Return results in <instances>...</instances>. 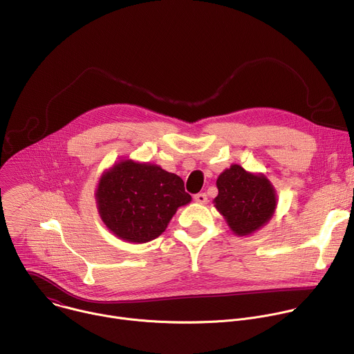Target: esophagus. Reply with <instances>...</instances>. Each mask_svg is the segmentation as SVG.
Returning a JSON list of instances; mask_svg holds the SVG:
<instances>
[{
  "mask_svg": "<svg viewBox=\"0 0 354 354\" xmlns=\"http://www.w3.org/2000/svg\"><path fill=\"white\" fill-rule=\"evenodd\" d=\"M193 198H194V201H197V203H200V205L207 203V194L206 193H197V194L193 196Z\"/></svg>",
  "mask_w": 354,
  "mask_h": 354,
  "instance_id": "1",
  "label": "esophagus"
}]
</instances>
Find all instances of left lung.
<instances>
[{
    "label": "left lung",
    "mask_w": 354,
    "mask_h": 354,
    "mask_svg": "<svg viewBox=\"0 0 354 354\" xmlns=\"http://www.w3.org/2000/svg\"><path fill=\"white\" fill-rule=\"evenodd\" d=\"M217 210L236 235H248L266 224L276 209V193L265 176L252 175L239 165L217 179Z\"/></svg>",
    "instance_id": "obj_1"
}]
</instances>
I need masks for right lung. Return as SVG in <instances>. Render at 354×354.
Wrapping results in <instances>:
<instances>
[{"label":"right lung","mask_w":354,"mask_h":354,"mask_svg":"<svg viewBox=\"0 0 354 354\" xmlns=\"http://www.w3.org/2000/svg\"><path fill=\"white\" fill-rule=\"evenodd\" d=\"M99 214L106 227L129 242L160 236L178 207L192 200L183 180L151 164L123 161L100 178Z\"/></svg>","instance_id":"obj_1"}]
</instances>
